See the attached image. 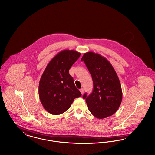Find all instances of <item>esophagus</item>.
<instances>
[{"label":"esophagus","mask_w":155,"mask_h":155,"mask_svg":"<svg viewBox=\"0 0 155 155\" xmlns=\"http://www.w3.org/2000/svg\"><path fill=\"white\" fill-rule=\"evenodd\" d=\"M80 92H81V94H82V95H83V94H84V89H80Z\"/></svg>","instance_id":"obj_1"}]
</instances>
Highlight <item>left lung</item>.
<instances>
[{"label": "left lung", "instance_id": "8db88e82", "mask_svg": "<svg viewBox=\"0 0 155 155\" xmlns=\"http://www.w3.org/2000/svg\"><path fill=\"white\" fill-rule=\"evenodd\" d=\"M81 61L85 62L94 83L92 92L82 96L89 110L99 119L111 116L118 110L123 97L117 74L107 59L98 53H85Z\"/></svg>", "mask_w": 155, "mask_h": 155}]
</instances>
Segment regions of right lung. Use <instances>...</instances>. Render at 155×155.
I'll use <instances>...</instances> for the list:
<instances>
[{"label":"right lung","mask_w":155,"mask_h":155,"mask_svg":"<svg viewBox=\"0 0 155 155\" xmlns=\"http://www.w3.org/2000/svg\"><path fill=\"white\" fill-rule=\"evenodd\" d=\"M81 53L63 50L48 63L39 83V96L45 109L53 115L67 110L74 99L81 96L74 84L69 70Z\"/></svg>","instance_id":"1"}]
</instances>
